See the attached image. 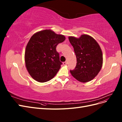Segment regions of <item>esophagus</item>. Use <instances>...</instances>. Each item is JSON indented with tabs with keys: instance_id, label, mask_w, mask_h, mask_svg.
Instances as JSON below:
<instances>
[{
	"instance_id": "obj_1",
	"label": "esophagus",
	"mask_w": 122,
	"mask_h": 122,
	"mask_svg": "<svg viewBox=\"0 0 122 122\" xmlns=\"http://www.w3.org/2000/svg\"><path fill=\"white\" fill-rule=\"evenodd\" d=\"M67 64H68L67 61H65V62H63V64H64V65H67Z\"/></svg>"
}]
</instances>
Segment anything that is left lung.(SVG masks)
<instances>
[{"label":"left lung","mask_w":122,"mask_h":122,"mask_svg":"<svg viewBox=\"0 0 122 122\" xmlns=\"http://www.w3.org/2000/svg\"><path fill=\"white\" fill-rule=\"evenodd\" d=\"M69 40L77 60L75 69L70 70V73L80 82L90 81L98 75L102 68L103 55L100 47L96 41L87 35H82L79 38L69 36Z\"/></svg>","instance_id":"obj_1"}]
</instances>
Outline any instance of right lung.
<instances>
[{"mask_svg": "<svg viewBox=\"0 0 122 122\" xmlns=\"http://www.w3.org/2000/svg\"><path fill=\"white\" fill-rule=\"evenodd\" d=\"M65 39L64 36L47 29L31 36L26 47L25 61L32 78L40 82H45L56 74L62 62L56 48Z\"/></svg>", "mask_w": 122, "mask_h": 122, "instance_id": "add662e5", "label": "right lung"}]
</instances>
